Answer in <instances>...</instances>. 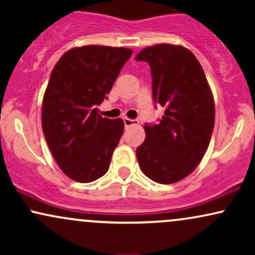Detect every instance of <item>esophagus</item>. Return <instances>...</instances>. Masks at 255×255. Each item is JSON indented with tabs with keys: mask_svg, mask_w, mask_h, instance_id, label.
Returning a JSON list of instances; mask_svg holds the SVG:
<instances>
[{
	"mask_svg": "<svg viewBox=\"0 0 255 255\" xmlns=\"http://www.w3.org/2000/svg\"><path fill=\"white\" fill-rule=\"evenodd\" d=\"M124 122H125V127L126 128H128V127H130V126L137 124L135 120H130L128 118H124Z\"/></svg>",
	"mask_w": 255,
	"mask_h": 255,
	"instance_id": "obj_1",
	"label": "esophagus"
}]
</instances>
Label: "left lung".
I'll list each match as a JSON object with an SVG mask.
<instances>
[{
	"instance_id": "8db88e82",
	"label": "left lung",
	"mask_w": 255,
	"mask_h": 255,
	"mask_svg": "<svg viewBox=\"0 0 255 255\" xmlns=\"http://www.w3.org/2000/svg\"><path fill=\"white\" fill-rule=\"evenodd\" d=\"M135 60L148 63L152 97L165 108L159 124L145 125L137 163L154 182L175 183L194 171L209 147L215 127L212 92L203 67L183 46H148Z\"/></svg>"
}]
</instances>
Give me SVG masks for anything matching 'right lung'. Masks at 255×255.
I'll return each mask as SVG.
<instances>
[{"mask_svg":"<svg viewBox=\"0 0 255 255\" xmlns=\"http://www.w3.org/2000/svg\"><path fill=\"white\" fill-rule=\"evenodd\" d=\"M130 49L86 45L64 52L43 98L42 128L64 174L87 183L108 171L125 124L102 118L101 105L131 56Z\"/></svg>","mask_w":255,"mask_h":255,"instance_id":"right-lung-1","label":"right lung"}]
</instances>
